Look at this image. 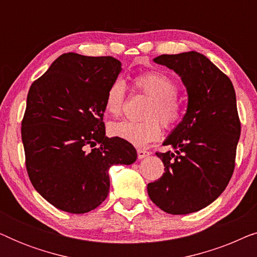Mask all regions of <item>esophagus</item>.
<instances>
[{
    "label": "esophagus",
    "mask_w": 257,
    "mask_h": 257,
    "mask_svg": "<svg viewBox=\"0 0 257 257\" xmlns=\"http://www.w3.org/2000/svg\"><path fill=\"white\" fill-rule=\"evenodd\" d=\"M137 154H138V159H144V158L150 156V152H149V151H146V150L138 149V150H137Z\"/></svg>",
    "instance_id": "esophagus-1"
}]
</instances>
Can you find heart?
Here are the masks:
<instances>
[{"mask_svg": "<svg viewBox=\"0 0 257 257\" xmlns=\"http://www.w3.org/2000/svg\"><path fill=\"white\" fill-rule=\"evenodd\" d=\"M135 85L139 91L151 98L142 121H117L108 126L110 135L120 138L135 146H145L159 139L161 124L172 127L180 121L184 113L181 100L177 97L178 85L166 73L151 70L136 76ZM125 85L120 79H115L108 86L105 94L104 106L107 113L117 117L124 110Z\"/></svg>", "mask_w": 257, "mask_h": 257, "instance_id": "1", "label": "heart"}]
</instances>
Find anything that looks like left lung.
<instances>
[{"label":"left lung","instance_id":"obj_1","mask_svg":"<svg viewBox=\"0 0 257 257\" xmlns=\"http://www.w3.org/2000/svg\"><path fill=\"white\" fill-rule=\"evenodd\" d=\"M181 77L187 89L186 114L157 152L165 173L147 185L150 199L164 212L182 215L210 205L226 189L235 168L241 122L231 80L196 51L153 59Z\"/></svg>","mask_w":257,"mask_h":257}]
</instances>
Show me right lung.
Returning <instances> with one entry per match:
<instances>
[{
    "instance_id": "right-lung-1",
    "label": "right lung",
    "mask_w": 257,
    "mask_h": 257,
    "mask_svg": "<svg viewBox=\"0 0 257 257\" xmlns=\"http://www.w3.org/2000/svg\"><path fill=\"white\" fill-rule=\"evenodd\" d=\"M121 71L111 56L63 54L31 84L22 120L28 175L56 208L83 214L110 191L112 165L137 159L132 144L105 136V94Z\"/></svg>"
}]
</instances>
